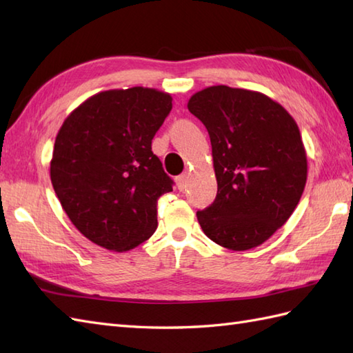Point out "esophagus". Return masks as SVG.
Returning a JSON list of instances; mask_svg holds the SVG:
<instances>
[{
	"mask_svg": "<svg viewBox=\"0 0 353 353\" xmlns=\"http://www.w3.org/2000/svg\"><path fill=\"white\" fill-rule=\"evenodd\" d=\"M186 182H188V174H181L179 177H176V183H177V188L183 191L186 188Z\"/></svg>",
	"mask_w": 353,
	"mask_h": 353,
	"instance_id": "esophagus-1",
	"label": "esophagus"
}]
</instances>
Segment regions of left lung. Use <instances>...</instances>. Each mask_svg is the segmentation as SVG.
<instances>
[{
  "mask_svg": "<svg viewBox=\"0 0 353 353\" xmlns=\"http://www.w3.org/2000/svg\"><path fill=\"white\" fill-rule=\"evenodd\" d=\"M188 109L211 138L216 197L197 212L205 235L229 250L261 245L301 200L308 162L301 130L270 97L224 85L194 94Z\"/></svg>",
  "mask_w": 353,
  "mask_h": 353,
  "instance_id": "left-lung-1",
  "label": "left lung"
}]
</instances>
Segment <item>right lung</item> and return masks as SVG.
Listing matches in <instances>:
<instances>
[{"label": "right lung", "instance_id": "obj_1", "mask_svg": "<svg viewBox=\"0 0 353 353\" xmlns=\"http://www.w3.org/2000/svg\"><path fill=\"white\" fill-rule=\"evenodd\" d=\"M172 99L134 86L89 97L59 130L50 177L63 211L97 245L127 252L154 234L157 199L172 181L152 139Z\"/></svg>", "mask_w": 353, "mask_h": 353}]
</instances>
